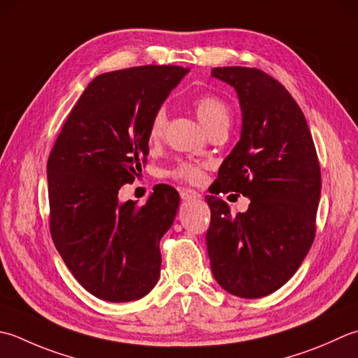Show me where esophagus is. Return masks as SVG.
<instances>
[{
	"label": "esophagus",
	"mask_w": 358,
	"mask_h": 358,
	"mask_svg": "<svg viewBox=\"0 0 358 358\" xmlns=\"http://www.w3.org/2000/svg\"><path fill=\"white\" fill-rule=\"evenodd\" d=\"M180 195H181V200H185V201H192V200L201 199V195L197 191H194V189H181Z\"/></svg>",
	"instance_id": "esophagus-1"
}]
</instances>
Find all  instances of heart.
<instances>
[{"label":"heart","mask_w":358,"mask_h":358,"mask_svg":"<svg viewBox=\"0 0 358 358\" xmlns=\"http://www.w3.org/2000/svg\"><path fill=\"white\" fill-rule=\"evenodd\" d=\"M194 110L197 115L199 121L205 125L209 131L217 127H228L231 121V110L229 105L215 94L200 96L199 99L194 101ZM166 127V111L161 108L152 117L149 139L150 143H158L164 133ZM175 180L187 181V183H200L203 178V169L199 164L192 163H180L171 172Z\"/></svg>","instance_id":"1"}]
</instances>
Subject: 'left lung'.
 Here are the masks:
<instances>
[{"label":"left lung","mask_w":358,"mask_h":358,"mask_svg":"<svg viewBox=\"0 0 358 358\" xmlns=\"http://www.w3.org/2000/svg\"><path fill=\"white\" fill-rule=\"evenodd\" d=\"M213 77L239 97V143L223 161L219 192L250 199L245 213L206 195L211 270L222 289L241 298H262L295 275L315 239L321 172L309 125L276 79L256 68H214Z\"/></svg>","instance_id":"obj_1"}]
</instances>
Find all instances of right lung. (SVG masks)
<instances>
[{"mask_svg":"<svg viewBox=\"0 0 358 358\" xmlns=\"http://www.w3.org/2000/svg\"><path fill=\"white\" fill-rule=\"evenodd\" d=\"M189 73L173 65L94 77L69 113L48 159L49 228L73 276L110 303L141 299L158 282L159 241L180 195L158 185L143 206L119 189L141 172L153 115Z\"/></svg>","mask_w":358,"mask_h":358,"instance_id":"obj_1","label":"right lung"}]
</instances>
